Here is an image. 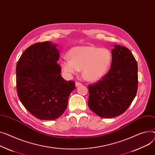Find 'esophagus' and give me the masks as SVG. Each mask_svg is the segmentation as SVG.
Returning <instances> with one entry per match:
<instances>
[{
  "label": "esophagus",
  "mask_w": 155,
  "mask_h": 155,
  "mask_svg": "<svg viewBox=\"0 0 155 155\" xmlns=\"http://www.w3.org/2000/svg\"><path fill=\"white\" fill-rule=\"evenodd\" d=\"M80 85H81V84L80 83V82H78V81H76V82H75V86H76L77 87H79V86H80Z\"/></svg>",
  "instance_id": "esophagus-1"
}]
</instances>
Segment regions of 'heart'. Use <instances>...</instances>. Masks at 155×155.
<instances>
[{
  "instance_id": "b5f03b06",
  "label": "heart",
  "mask_w": 155,
  "mask_h": 155,
  "mask_svg": "<svg viewBox=\"0 0 155 155\" xmlns=\"http://www.w3.org/2000/svg\"><path fill=\"white\" fill-rule=\"evenodd\" d=\"M69 59L64 58L60 67L64 73L71 77L82 70L85 79L95 81L104 77L109 71L112 61L111 51L105 48L94 46L75 47L68 54Z\"/></svg>"
}]
</instances>
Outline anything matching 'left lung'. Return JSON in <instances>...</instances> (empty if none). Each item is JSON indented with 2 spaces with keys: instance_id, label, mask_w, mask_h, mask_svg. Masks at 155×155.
Wrapping results in <instances>:
<instances>
[{
  "instance_id": "8db88e82",
  "label": "left lung",
  "mask_w": 155,
  "mask_h": 155,
  "mask_svg": "<svg viewBox=\"0 0 155 155\" xmlns=\"http://www.w3.org/2000/svg\"><path fill=\"white\" fill-rule=\"evenodd\" d=\"M108 73L88 85L90 109L101 118H110L124 113L135 98L138 89V65L131 51L115 45Z\"/></svg>"
}]
</instances>
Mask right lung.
<instances>
[{
    "label": "right lung",
    "mask_w": 155,
    "mask_h": 155,
    "mask_svg": "<svg viewBox=\"0 0 155 155\" xmlns=\"http://www.w3.org/2000/svg\"><path fill=\"white\" fill-rule=\"evenodd\" d=\"M56 45L38 42L28 47L16 67L17 95L24 107L40 120H53L63 114L74 81L61 77Z\"/></svg>",
    "instance_id": "add662e5"
}]
</instances>
